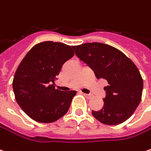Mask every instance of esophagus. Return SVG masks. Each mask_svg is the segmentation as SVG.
Wrapping results in <instances>:
<instances>
[{"label": "esophagus", "instance_id": "esophagus-1", "mask_svg": "<svg viewBox=\"0 0 151 151\" xmlns=\"http://www.w3.org/2000/svg\"><path fill=\"white\" fill-rule=\"evenodd\" d=\"M82 94H83V96H85V97L86 98H91V95H90V94H86V93H83V92H82Z\"/></svg>", "mask_w": 151, "mask_h": 151}]
</instances>
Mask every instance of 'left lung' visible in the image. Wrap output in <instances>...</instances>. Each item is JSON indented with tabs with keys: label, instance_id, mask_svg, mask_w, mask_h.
I'll return each instance as SVG.
<instances>
[{
	"label": "left lung",
	"instance_id": "obj_1",
	"mask_svg": "<svg viewBox=\"0 0 151 151\" xmlns=\"http://www.w3.org/2000/svg\"><path fill=\"white\" fill-rule=\"evenodd\" d=\"M77 56L86 63L98 79L108 82L104 105L92 115L106 125H118L128 119L142 100L143 79L137 67L119 50L104 43L73 46Z\"/></svg>",
	"mask_w": 151,
	"mask_h": 151
}]
</instances>
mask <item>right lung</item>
I'll return each mask as SVG.
<instances>
[{"label": "right lung", "mask_w": 151, "mask_h": 151, "mask_svg": "<svg viewBox=\"0 0 151 151\" xmlns=\"http://www.w3.org/2000/svg\"><path fill=\"white\" fill-rule=\"evenodd\" d=\"M73 55L72 46L48 41L35 45L21 61L13 90L17 103L32 119L52 123L68 112L76 91H62L54 84L63 65Z\"/></svg>", "instance_id": "right-lung-1"}]
</instances>
